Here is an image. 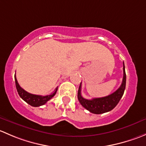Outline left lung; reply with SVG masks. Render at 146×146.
<instances>
[{"label": "left lung", "instance_id": "1", "mask_svg": "<svg viewBox=\"0 0 146 146\" xmlns=\"http://www.w3.org/2000/svg\"><path fill=\"white\" fill-rule=\"evenodd\" d=\"M123 76L121 86L112 94L108 96L104 97V98H93L92 100H87L82 98L81 95V82H80L78 92V99L82 107L90 111L91 113L96 114H103V113L112 110L120 101L124 92L125 88H126V76L124 64H123Z\"/></svg>", "mask_w": 146, "mask_h": 146}]
</instances>
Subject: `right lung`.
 <instances>
[{"mask_svg":"<svg viewBox=\"0 0 146 146\" xmlns=\"http://www.w3.org/2000/svg\"><path fill=\"white\" fill-rule=\"evenodd\" d=\"M15 85L16 88H17V92H18L20 98H21L23 100L25 101L27 104H29V105L32 106V107H39V106L44 105V104H46L48 100H50L56 95V93L57 92V90H58V88H56L55 91H54L53 93H51V95H46V96L33 95V94L27 92V91L25 90L24 89H23V88L20 86L15 76Z\"/></svg>","mask_w":146,"mask_h":146,"instance_id":"obj_1","label":"right lung"}]
</instances>
